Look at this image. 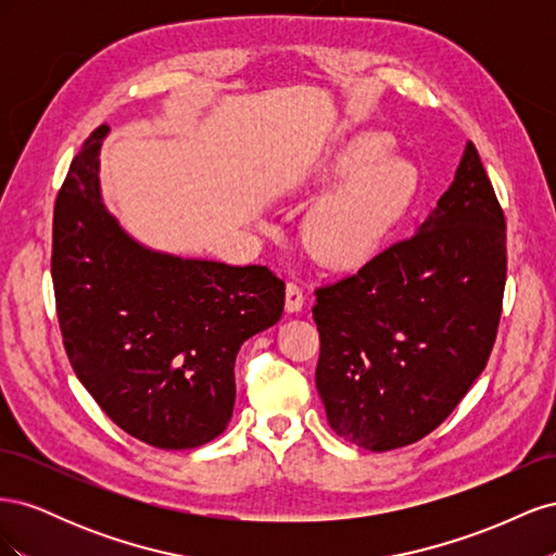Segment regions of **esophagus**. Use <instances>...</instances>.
I'll return each instance as SVG.
<instances>
[{"mask_svg":"<svg viewBox=\"0 0 556 556\" xmlns=\"http://www.w3.org/2000/svg\"><path fill=\"white\" fill-rule=\"evenodd\" d=\"M304 290L296 282H288V288H285V308H288V313H299L304 308Z\"/></svg>","mask_w":556,"mask_h":556,"instance_id":"34e87169","label":"esophagus"}]
</instances>
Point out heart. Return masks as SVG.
<instances>
[{
  "label": "heart",
  "instance_id": "obj_1",
  "mask_svg": "<svg viewBox=\"0 0 556 556\" xmlns=\"http://www.w3.org/2000/svg\"><path fill=\"white\" fill-rule=\"evenodd\" d=\"M390 139L362 134L319 172V180L343 178L317 201L306 220V248L331 268H357L380 250L387 231L410 204L415 169L396 155H384Z\"/></svg>",
  "mask_w": 556,
  "mask_h": 556
}]
</instances>
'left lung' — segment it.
Returning a JSON list of instances; mask_svg holds the SVG:
<instances>
[{"label": "left lung", "mask_w": 556, "mask_h": 556, "mask_svg": "<svg viewBox=\"0 0 556 556\" xmlns=\"http://www.w3.org/2000/svg\"><path fill=\"white\" fill-rule=\"evenodd\" d=\"M506 268V217L468 141L417 233L315 290V384L329 427L387 452L445 422L490 359Z\"/></svg>", "instance_id": "obj_1"}]
</instances>
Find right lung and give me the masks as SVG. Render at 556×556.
Returning a JSON list of instances; mask_svg holds the SVG:
<instances>
[{
  "label": "right lung",
  "mask_w": 556,
  "mask_h": 556,
  "mask_svg": "<svg viewBox=\"0 0 556 556\" xmlns=\"http://www.w3.org/2000/svg\"><path fill=\"white\" fill-rule=\"evenodd\" d=\"M97 127L55 199V306L66 357L113 422L153 447L190 450L233 410L241 345L276 325L285 282L266 266L180 260L134 241L99 194Z\"/></svg>",
  "instance_id": "right-lung-1"
}]
</instances>
